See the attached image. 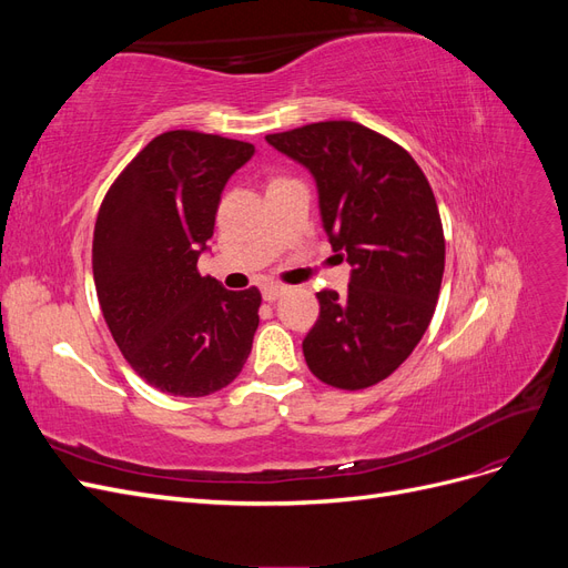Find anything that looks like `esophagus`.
Masks as SVG:
<instances>
[{"instance_id":"34e87169","label":"esophagus","mask_w":568,"mask_h":568,"mask_svg":"<svg viewBox=\"0 0 568 568\" xmlns=\"http://www.w3.org/2000/svg\"><path fill=\"white\" fill-rule=\"evenodd\" d=\"M284 291H286V286H282V284H265L263 286V298L272 303V301H277L284 294Z\"/></svg>"}]
</instances>
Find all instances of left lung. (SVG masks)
Returning a JSON list of instances; mask_svg holds the SVG:
<instances>
[{
  "mask_svg": "<svg viewBox=\"0 0 568 568\" xmlns=\"http://www.w3.org/2000/svg\"><path fill=\"white\" fill-rule=\"evenodd\" d=\"M315 178L322 225L351 263L348 294L324 288L303 355L320 382H384L422 341L445 270L436 196L409 153L353 120L265 136Z\"/></svg>",
  "mask_w": 568,
  "mask_h": 568,
  "instance_id": "left-lung-1",
  "label": "left lung"
}]
</instances>
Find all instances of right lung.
<instances>
[{
	"mask_svg": "<svg viewBox=\"0 0 568 568\" xmlns=\"http://www.w3.org/2000/svg\"><path fill=\"white\" fill-rule=\"evenodd\" d=\"M255 153L248 142L163 132L136 153L101 203L92 270L120 353L168 395L201 398L232 384L257 329L261 291H227L196 263L220 194Z\"/></svg>",
	"mask_w": 568,
	"mask_h": 568,
	"instance_id": "1",
	"label": "right lung"
}]
</instances>
